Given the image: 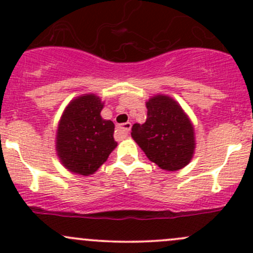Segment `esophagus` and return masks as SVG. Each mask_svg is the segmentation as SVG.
<instances>
[{
	"label": "esophagus",
	"instance_id": "obj_1",
	"mask_svg": "<svg viewBox=\"0 0 253 253\" xmlns=\"http://www.w3.org/2000/svg\"><path fill=\"white\" fill-rule=\"evenodd\" d=\"M131 131V124L129 122H126V124H121L119 127H117V132H119L121 136L126 137L127 134Z\"/></svg>",
	"mask_w": 253,
	"mask_h": 253
}]
</instances>
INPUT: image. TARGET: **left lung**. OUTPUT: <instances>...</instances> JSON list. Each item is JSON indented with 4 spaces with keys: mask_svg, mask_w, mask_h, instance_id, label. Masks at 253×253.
Returning <instances> with one entry per match:
<instances>
[{
    "mask_svg": "<svg viewBox=\"0 0 253 253\" xmlns=\"http://www.w3.org/2000/svg\"><path fill=\"white\" fill-rule=\"evenodd\" d=\"M147 120L134 124L131 136L150 162L167 171H176L190 163L195 150L193 126L181 106L165 95L147 103Z\"/></svg>",
    "mask_w": 253,
    "mask_h": 253,
    "instance_id": "1",
    "label": "left lung"
}]
</instances>
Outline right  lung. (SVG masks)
<instances>
[{
    "label": "right lung",
    "mask_w": 253,
    "mask_h": 253,
    "mask_svg": "<svg viewBox=\"0 0 253 253\" xmlns=\"http://www.w3.org/2000/svg\"><path fill=\"white\" fill-rule=\"evenodd\" d=\"M103 106L100 98L88 94L75 99L63 112L56 148L61 163L70 171L91 175L117 145L114 122L100 116Z\"/></svg>",
    "instance_id": "add662e5"
}]
</instances>
